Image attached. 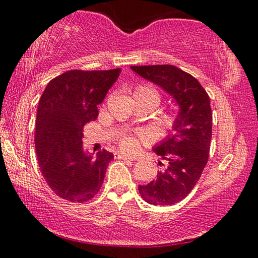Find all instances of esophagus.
<instances>
[{
  "label": "esophagus",
  "instance_id": "esophagus-1",
  "mask_svg": "<svg viewBox=\"0 0 258 258\" xmlns=\"http://www.w3.org/2000/svg\"><path fill=\"white\" fill-rule=\"evenodd\" d=\"M115 158H118V160H125V161H134V157L123 153H115Z\"/></svg>",
  "mask_w": 258,
  "mask_h": 258
}]
</instances>
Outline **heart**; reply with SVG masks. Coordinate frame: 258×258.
I'll list each match as a JSON object with an SVG mask.
<instances>
[{
    "label": "heart",
    "instance_id": "b5f03b06",
    "mask_svg": "<svg viewBox=\"0 0 258 258\" xmlns=\"http://www.w3.org/2000/svg\"><path fill=\"white\" fill-rule=\"evenodd\" d=\"M134 94L148 95V96L151 97L155 102H156V104H158V102H160V95H158L157 91L153 89V88L148 87V86L137 87L135 91H134ZM162 125H163L164 128H168V126H170L171 125V119L169 117L164 118L163 121H162ZM139 143H140V141L136 136H125L121 140V142H119V146H121L122 149L125 150V151H134V150L137 149V147H139Z\"/></svg>",
    "mask_w": 258,
    "mask_h": 258
}]
</instances>
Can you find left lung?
Instances as JSON below:
<instances>
[{"label":"left lung","mask_w":258,"mask_h":258,"mask_svg":"<svg viewBox=\"0 0 258 258\" xmlns=\"http://www.w3.org/2000/svg\"><path fill=\"white\" fill-rule=\"evenodd\" d=\"M130 68L142 79L162 88L178 105L170 135L153 148L167 163L164 171H157V178L148 184L139 185L146 202L172 206L189 195L208 162L213 125L210 98L195 77L175 66ZM158 164L162 162L158 161Z\"/></svg>","instance_id":"8db88e82"}]
</instances>
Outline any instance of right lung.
Instances as JSON below:
<instances>
[{
  "label": "right lung",
  "instance_id": "1",
  "mask_svg": "<svg viewBox=\"0 0 258 258\" xmlns=\"http://www.w3.org/2000/svg\"><path fill=\"white\" fill-rule=\"evenodd\" d=\"M121 69L70 70L48 83L38 102L35 149L42 175L56 195L86 202L96 195L114 155H89L83 126L97 118V105L117 81Z\"/></svg>",
  "mask_w": 258,
  "mask_h": 258
}]
</instances>
